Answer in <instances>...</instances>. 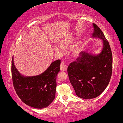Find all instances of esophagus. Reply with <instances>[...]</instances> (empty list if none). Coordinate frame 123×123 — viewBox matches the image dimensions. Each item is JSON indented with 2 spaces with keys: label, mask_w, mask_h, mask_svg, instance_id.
<instances>
[{
  "label": "esophagus",
  "mask_w": 123,
  "mask_h": 123,
  "mask_svg": "<svg viewBox=\"0 0 123 123\" xmlns=\"http://www.w3.org/2000/svg\"><path fill=\"white\" fill-rule=\"evenodd\" d=\"M60 70L62 71H66L67 70L68 66L65 63H64V62H62L61 64H60Z\"/></svg>",
  "instance_id": "34e87169"
}]
</instances>
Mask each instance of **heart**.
Returning a JSON list of instances; mask_svg holds the SVG:
<instances>
[{
	"instance_id": "obj_1",
	"label": "heart",
	"mask_w": 123,
	"mask_h": 123,
	"mask_svg": "<svg viewBox=\"0 0 123 123\" xmlns=\"http://www.w3.org/2000/svg\"><path fill=\"white\" fill-rule=\"evenodd\" d=\"M60 47L62 49H65L67 48H69L72 47V43L68 42H64V43H59ZM59 47H55V50L58 53H62V49ZM81 51H82V47L80 45H77L75 47V48L73 50V55L75 57H78L79 56L80 54Z\"/></svg>"
}]
</instances>
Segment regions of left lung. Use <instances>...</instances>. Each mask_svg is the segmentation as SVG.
Returning <instances> with one entry per match:
<instances>
[{"mask_svg": "<svg viewBox=\"0 0 123 123\" xmlns=\"http://www.w3.org/2000/svg\"><path fill=\"white\" fill-rule=\"evenodd\" d=\"M92 37L103 40V48L100 54L92 55L81 52L76 61L68 67V74L78 97L90 99L98 97L109 84L112 74L113 57L108 41L103 31L92 24Z\"/></svg>", "mask_w": 123, "mask_h": 123, "instance_id": "left-lung-1", "label": "left lung"}]
</instances>
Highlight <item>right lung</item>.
Segmentation results:
<instances>
[{"mask_svg": "<svg viewBox=\"0 0 123 123\" xmlns=\"http://www.w3.org/2000/svg\"><path fill=\"white\" fill-rule=\"evenodd\" d=\"M60 60L53 62L44 73L25 77L19 73L12 60L13 86L23 102L33 108L47 107L55 97L56 76L60 71Z\"/></svg>", "mask_w": 123, "mask_h": 123, "instance_id": "obj_1", "label": "right lung"}]
</instances>
